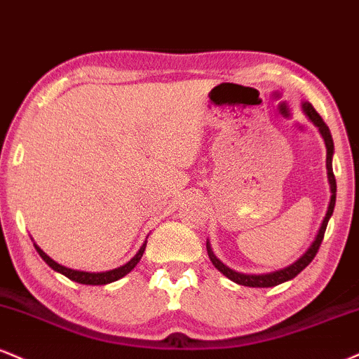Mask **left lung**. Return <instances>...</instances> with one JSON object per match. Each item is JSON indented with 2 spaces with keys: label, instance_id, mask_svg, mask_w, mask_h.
Masks as SVG:
<instances>
[{
  "label": "left lung",
  "instance_id": "8db88e82",
  "mask_svg": "<svg viewBox=\"0 0 359 359\" xmlns=\"http://www.w3.org/2000/svg\"><path fill=\"white\" fill-rule=\"evenodd\" d=\"M303 109L306 111V115H308L309 118L313 120V123L316 125V127L319 128V132H321L323 138H325L326 150H327V154H326V168H327V179H330V185H331V201H330V207H327V212L325 215V221H323L321 227H319L318 236H316V239H314V243L311 244V248L306 250L303 256L297 259L294 264L284 267V269L276 271V273H271V274H243V273H236V271L229 269L226 264H222V262L214 256L212 249H210L209 243H207V254H209V257H210V261H212V264L217 267V269L221 271V273L226 276V278H229L231 280H234V283H237V284H241V286L273 287V286H278V284H280V283H286V280L296 278V276L299 274L306 266H309V262L313 261L314 256H316V254H318L319 245H321L323 237H325L327 221H330V217L332 215V210H334V204H336V179H334V174H332V152H334V144H332L331 132H330V128H327V125L325 123V120L321 118V115H319L318 111L314 110V107L311 105V103H308V102L303 103Z\"/></svg>",
  "mask_w": 359,
  "mask_h": 359
}]
</instances>
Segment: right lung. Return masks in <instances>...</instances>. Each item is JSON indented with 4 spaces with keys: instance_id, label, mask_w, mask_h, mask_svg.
<instances>
[{
    "instance_id": "right-lung-1",
    "label": "right lung",
    "mask_w": 359,
    "mask_h": 359,
    "mask_svg": "<svg viewBox=\"0 0 359 359\" xmlns=\"http://www.w3.org/2000/svg\"><path fill=\"white\" fill-rule=\"evenodd\" d=\"M145 245H147V241L144 244H142V248L138 252L133 256L130 261L127 262L125 266H120L116 267V269H111V271H107V273H83V271H75V269H68V267H65L62 264H58V262H55L53 259L46 256L43 250L38 248L36 244H34V249L38 250V254H40L43 261L48 264L51 269L56 271V273L67 276L68 279L75 280V283H80V284H90V286H102V284H109V283H114V280H118L120 278H123V276H127L130 271L133 269L138 264V261L142 259V254H144L145 250Z\"/></svg>"
}]
</instances>
